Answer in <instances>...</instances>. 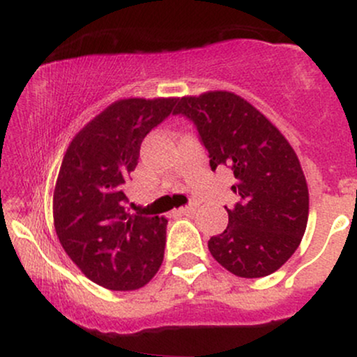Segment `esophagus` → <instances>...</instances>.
<instances>
[{"instance_id": "obj_1", "label": "esophagus", "mask_w": 357, "mask_h": 357, "mask_svg": "<svg viewBox=\"0 0 357 357\" xmlns=\"http://www.w3.org/2000/svg\"><path fill=\"white\" fill-rule=\"evenodd\" d=\"M195 211H196V206H192V204H190V206H183L178 210V213L181 216H191Z\"/></svg>"}]
</instances>
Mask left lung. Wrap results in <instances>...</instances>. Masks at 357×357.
<instances>
[{"instance_id":"left-lung-1","label":"left lung","mask_w":357,"mask_h":357,"mask_svg":"<svg viewBox=\"0 0 357 357\" xmlns=\"http://www.w3.org/2000/svg\"><path fill=\"white\" fill-rule=\"evenodd\" d=\"M174 116L192 122L210 166L230 167L240 202L228 227L208 241L213 258L243 278L273 273L294 255L309 218V190L297 154L272 122L231 92L178 99Z\"/></svg>"}]
</instances>
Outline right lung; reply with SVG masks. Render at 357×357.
<instances>
[{"mask_svg":"<svg viewBox=\"0 0 357 357\" xmlns=\"http://www.w3.org/2000/svg\"><path fill=\"white\" fill-rule=\"evenodd\" d=\"M178 99L114 102L73 137L53 195V220L67 255L109 290H136L165 258L167 220L127 213L126 188L144 137Z\"/></svg>","mask_w":357,"mask_h":357,"instance_id":"right-lung-1","label":"right lung"}]
</instances>
